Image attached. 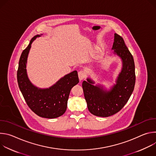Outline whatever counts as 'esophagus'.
<instances>
[{"label": "esophagus", "instance_id": "1", "mask_svg": "<svg viewBox=\"0 0 156 156\" xmlns=\"http://www.w3.org/2000/svg\"><path fill=\"white\" fill-rule=\"evenodd\" d=\"M78 77L80 81H82L83 80L85 79L86 78V73L83 70H80L78 72Z\"/></svg>", "mask_w": 156, "mask_h": 156}]
</instances>
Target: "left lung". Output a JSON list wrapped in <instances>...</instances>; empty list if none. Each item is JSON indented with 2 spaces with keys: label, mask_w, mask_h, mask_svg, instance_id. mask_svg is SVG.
I'll return each instance as SVG.
<instances>
[{
  "label": "left lung",
  "mask_w": 156,
  "mask_h": 156,
  "mask_svg": "<svg viewBox=\"0 0 156 156\" xmlns=\"http://www.w3.org/2000/svg\"><path fill=\"white\" fill-rule=\"evenodd\" d=\"M114 53L122 60L123 67L116 84L109 91L101 86H94L90 78L82 84L88 110L94 115L107 117L114 115L124 107L134 90L136 76L133 55L126 46L123 39L115 34L112 48Z\"/></svg>",
  "instance_id": "8db88e82"
}]
</instances>
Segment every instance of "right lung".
<instances>
[{
    "label": "right lung",
    "instance_id": "right-lung-1",
    "mask_svg": "<svg viewBox=\"0 0 156 156\" xmlns=\"http://www.w3.org/2000/svg\"><path fill=\"white\" fill-rule=\"evenodd\" d=\"M40 35H36L28 47L22 52L17 71V81L20 90L31 110L41 117L55 119L66 111L71 89L79 82L77 71H73L60 78L55 84L46 89L34 86L27 73L28 55L33 41Z\"/></svg>",
    "mask_w": 156,
    "mask_h": 156
}]
</instances>
